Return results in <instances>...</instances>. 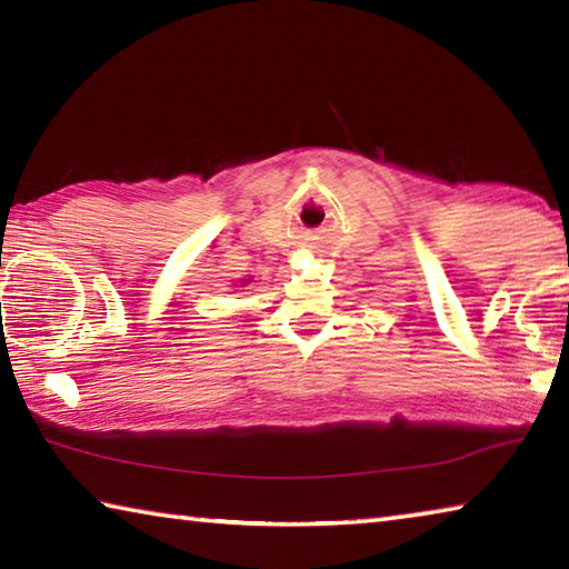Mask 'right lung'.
<instances>
[{"instance_id": "add662e5", "label": "right lung", "mask_w": 569, "mask_h": 569, "mask_svg": "<svg viewBox=\"0 0 569 569\" xmlns=\"http://www.w3.org/2000/svg\"><path fill=\"white\" fill-rule=\"evenodd\" d=\"M248 281H250V278H243V281H240V286H248Z\"/></svg>"}]
</instances>
